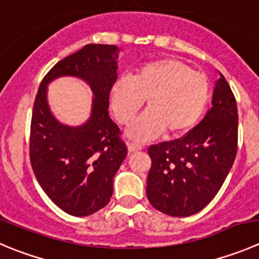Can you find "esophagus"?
Masks as SVG:
<instances>
[{
    "label": "esophagus",
    "mask_w": 259,
    "mask_h": 259,
    "mask_svg": "<svg viewBox=\"0 0 259 259\" xmlns=\"http://www.w3.org/2000/svg\"><path fill=\"white\" fill-rule=\"evenodd\" d=\"M127 149H129V153H135V152H139V150H142V145L139 144H135V143H129L127 144Z\"/></svg>",
    "instance_id": "1"
}]
</instances>
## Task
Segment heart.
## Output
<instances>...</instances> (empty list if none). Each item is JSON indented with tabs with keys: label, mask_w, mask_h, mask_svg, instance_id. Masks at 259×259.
<instances>
[{
	"label": "heart",
	"mask_w": 259,
	"mask_h": 259,
	"mask_svg": "<svg viewBox=\"0 0 259 259\" xmlns=\"http://www.w3.org/2000/svg\"><path fill=\"white\" fill-rule=\"evenodd\" d=\"M209 78L173 58L149 62L133 78L119 77L110 89V104L121 124H129L142 109L147 111L127 129L139 142L154 139L165 132L178 137L199 122L210 101Z\"/></svg>",
	"instance_id": "b5f03b06"
}]
</instances>
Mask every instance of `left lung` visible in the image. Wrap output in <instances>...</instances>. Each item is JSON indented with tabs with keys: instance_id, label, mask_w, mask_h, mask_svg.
<instances>
[{
	"instance_id": "1",
	"label": "left lung",
	"mask_w": 259,
	"mask_h": 259,
	"mask_svg": "<svg viewBox=\"0 0 259 259\" xmlns=\"http://www.w3.org/2000/svg\"><path fill=\"white\" fill-rule=\"evenodd\" d=\"M211 105L186 137L148 149L152 167L147 197L163 214L185 218L201 211L214 199L234 163L237 101L223 76L215 83Z\"/></svg>"
}]
</instances>
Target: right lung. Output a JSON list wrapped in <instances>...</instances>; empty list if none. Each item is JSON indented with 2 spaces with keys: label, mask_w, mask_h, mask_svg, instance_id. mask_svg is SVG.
<instances>
[{
  "label": "right lung",
  "mask_w": 259,
  "mask_h": 259,
  "mask_svg": "<svg viewBox=\"0 0 259 259\" xmlns=\"http://www.w3.org/2000/svg\"><path fill=\"white\" fill-rule=\"evenodd\" d=\"M119 52L116 45H84L48 72L34 102L30 129L32 170L49 199L73 217H87L109 204L114 176L127 154L119 126L109 116ZM60 76H76L92 87V115L84 124H62L50 111L47 84Z\"/></svg>",
  "instance_id": "1"
}]
</instances>
